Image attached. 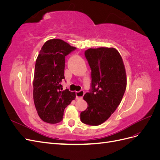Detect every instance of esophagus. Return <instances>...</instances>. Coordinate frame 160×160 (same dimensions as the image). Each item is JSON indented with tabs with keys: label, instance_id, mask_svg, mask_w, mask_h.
Here are the masks:
<instances>
[{
	"label": "esophagus",
	"instance_id": "obj_1",
	"mask_svg": "<svg viewBox=\"0 0 160 160\" xmlns=\"http://www.w3.org/2000/svg\"><path fill=\"white\" fill-rule=\"evenodd\" d=\"M85 94V92L83 91H80L76 92V99H81L83 98V97Z\"/></svg>",
	"mask_w": 160,
	"mask_h": 160
}]
</instances>
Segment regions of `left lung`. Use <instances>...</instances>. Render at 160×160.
I'll list each match as a JSON object with an SVG mask.
<instances>
[{"mask_svg":"<svg viewBox=\"0 0 160 160\" xmlns=\"http://www.w3.org/2000/svg\"><path fill=\"white\" fill-rule=\"evenodd\" d=\"M85 55L91 69L92 90L83 97L88 106L81 113V121L99 125L109 118L122 101L127 86L126 71L115 48H90Z\"/></svg>","mask_w":160,"mask_h":160,"instance_id":"obj_1","label":"left lung"}]
</instances>
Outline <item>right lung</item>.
<instances>
[{"label": "right lung", "instance_id": "obj_1", "mask_svg": "<svg viewBox=\"0 0 160 160\" xmlns=\"http://www.w3.org/2000/svg\"><path fill=\"white\" fill-rule=\"evenodd\" d=\"M76 49L59 38L48 40L42 45L36 62L33 79V99L40 118L49 123L62 119L65 108L76 98L75 92L61 91L65 79V57Z\"/></svg>", "mask_w": 160, "mask_h": 160}]
</instances>
